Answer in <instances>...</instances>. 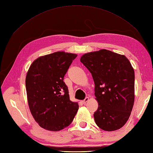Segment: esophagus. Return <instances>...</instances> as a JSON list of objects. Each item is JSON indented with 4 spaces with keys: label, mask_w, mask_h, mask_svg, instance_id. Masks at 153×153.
Instances as JSON below:
<instances>
[{
    "label": "esophagus",
    "mask_w": 153,
    "mask_h": 153,
    "mask_svg": "<svg viewBox=\"0 0 153 153\" xmlns=\"http://www.w3.org/2000/svg\"><path fill=\"white\" fill-rule=\"evenodd\" d=\"M88 100H89V98L88 97H85V99L84 100H82V104H84V105H85V104H86V102L88 101Z\"/></svg>",
    "instance_id": "34e87169"
}]
</instances>
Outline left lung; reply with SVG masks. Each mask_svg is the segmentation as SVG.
Masks as SVG:
<instances>
[{
  "mask_svg": "<svg viewBox=\"0 0 153 153\" xmlns=\"http://www.w3.org/2000/svg\"><path fill=\"white\" fill-rule=\"evenodd\" d=\"M80 62L91 73L98 109L95 123L105 131L123 126L134 102V71L125 56L106 49L82 56Z\"/></svg>",
  "mask_w": 153,
  "mask_h": 153,
  "instance_id": "obj_1",
  "label": "left lung"
}]
</instances>
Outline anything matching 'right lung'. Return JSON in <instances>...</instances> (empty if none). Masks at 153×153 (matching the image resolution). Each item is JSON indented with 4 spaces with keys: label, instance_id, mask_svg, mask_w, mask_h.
<instances>
[{
    "label": "right lung",
    "instance_id": "1",
    "mask_svg": "<svg viewBox=\"0 0 153 153\" xmlns=\"http://www.w3.org/2000/svg\"><path fill=\"white\" fill-rule=\"evenodd\" d=\"M64 51L39 57L32 62L26 76V89L30 112L41 127L59 131L68 126L79 110L69 99L64 77L76 58Z\"/></svg>",
    "mask_w": 153,
    "mask_h": 153
}]
</instances>
